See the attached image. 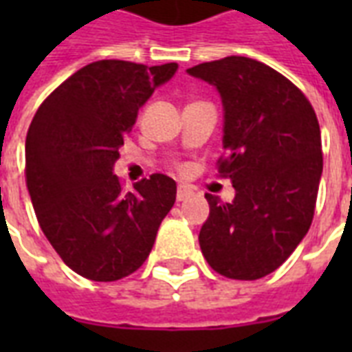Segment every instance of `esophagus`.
I'll return each mask as SVG.
<instances>
[{
  "label": "esophagus",
  "mask_w": 352,
  "mask_h": 352,
  "mask_svg": "<svg viewBox=\"0 0 352 352\" xmlns=\"http://www.w3.org/2000/svg\"><path fill=\"white\" fill-rule=\"evenodd\" d=\"M190 195H192V190H190V188L186 186L177 188V201H179V203H181V201H186Z\"/></svg>",
  "instance_id": "obj_1"
}]
</instances>
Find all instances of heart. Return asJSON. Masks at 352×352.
<instances>
[{"label":"heart","instance_id":"heart-1","mask_svg":"<svg viewBox=\"0 0 352 352\" xmlns=\"http://www.w3.org/2000/svg\"><path fill=\"white\" fill-rule=\"evenodd\" d=\"M179 168H182V166H179Z\"/></svg>","mask_w":352,"mask_h":352}]
</instances>
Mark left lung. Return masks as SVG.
Masks as SVG:
<instances>
[{"label":"left lung","instance_id":"left-lung-1","mask_svg":"<svg viewBox=\"0 0 352 352\" xmlns=\"http://www.w3.org/2000/svg\"><path fill=\"white\" fill-rule=\"evenodd\" d=\"M188 73L223 98L226 155L217 171L235 188L232 203L204 195L210 215L199 245L221 276L259 279L311 228L323 170L316 113L289 78L252 58L226 56Z\"/></svg>","mask_w":352,"mask_h":352}]
</instances>
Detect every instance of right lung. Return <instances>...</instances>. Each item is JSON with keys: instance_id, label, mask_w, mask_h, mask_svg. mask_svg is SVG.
Instances as JSON below:
<instances>
[{"instance_id": "obj_1", "label": "right lung", "mask_w": 352, "mask_h": 352, "mask_svg": "<svg viewBox=\"0 0 352 352\" xmlns=\"http://www.w3.org/2000/svg\"><path fill=\"white\" fill-rule=\"evenodd\" d=\"M177 63L100 60L71 74L38 107L25 140V181L45 237L74 272L117 281L142 267L175 203L153 173L126 192L113 175L140 106Z\"/></svg>"}]
</instances>
